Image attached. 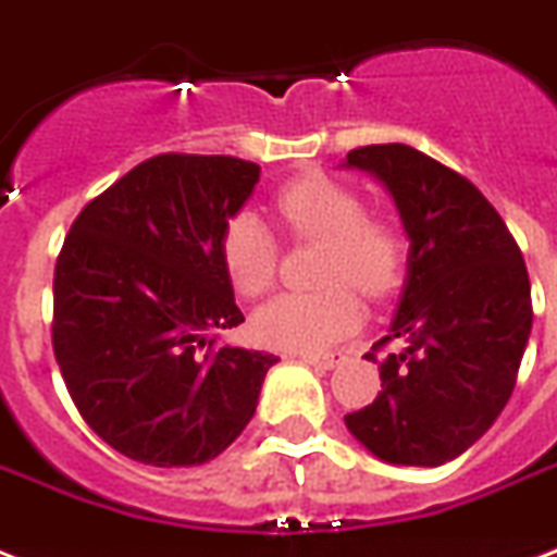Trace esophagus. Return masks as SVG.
Here are the masks:
<instances>
[{
  "instance_id": "obj_1",
  "label": "esophagus",
  "mask_w": 557,
  "mask_h": 557,
  "mask_svg": "<svg viewBox=\"0 0 557 557\" xmlns=\"http://www.w3.org/2000/svg\"><path fill=\"white\" fill-rule=\"evenodd\" d=\"M300 361L304 364H312V367H321V370H332V367L341 364V352H300Z\"/></svg>"
}]
</instances>
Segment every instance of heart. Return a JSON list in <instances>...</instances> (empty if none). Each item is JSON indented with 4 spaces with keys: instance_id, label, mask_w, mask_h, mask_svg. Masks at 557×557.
I'll list each match as a JSON object with an SVG mask.
<instances>
[{
    "instance_id": "b5f03b06",
    "label": "heart",
    "mask_w": 557,
    "mask_h": 557,
    "mask_svg": "<svg viewBox=\"0 0 557 557\" xmlns=\"http://www.w3.org/2000/svg\"><path fill=\"white\" fill-rule=\"evenodd\" d=\"M274 210L288 234L323 243L318 295L271 297L251 318L253 338L274 349L314 352L335 344L361 323V304L344 287L384 297L401 277L405 243L384 219L367 216L364 199L335 178L312 173L288 182L274 196ZM219 257L231 286L245 297L262 295L277 269V243L251 210L227 219Z\"/></svg>"
}]
</instances>
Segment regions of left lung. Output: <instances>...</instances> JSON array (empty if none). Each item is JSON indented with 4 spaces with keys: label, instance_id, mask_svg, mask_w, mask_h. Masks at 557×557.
<instances>
[{
    "label": "left lung",
    "instance_id": "left-lung-1",
    "mask_svg": "<svg viewBox=\"0 0 557 557\" xmlns=\"http://www.w3.org/2000/svg\"><path fill=\"white\" fill-rule=\"evenodd\" d=\"M347 170L379 178L407 234V274L379 364L381 389L347 431L389 466H445L509 401L532 332L527 262L500 213L468 178L407 144H372Z\"/></svg>",
    "mask_w": 557,
    "mask_h": 557
}]
</instances>
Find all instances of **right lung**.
Wrapping results in <instances>:
<instances>
[{"label":"right lung","mask_w":557,"mask_h":557,"mask_svg":"<svg viewBox=\"0 0 557 557\" xmlns=\"http://www.w3.org/2000/svg\"><path fill=\"white\" fill-rule=\"evenodd\" d=\"M260 168L231 156L144 161L74 219L54 269V356L91 431L156 468L201 466L251 422L269 352L213 349L245 321L219 257Z\"/></svg>","instance_id":"1"}]
</instances>
